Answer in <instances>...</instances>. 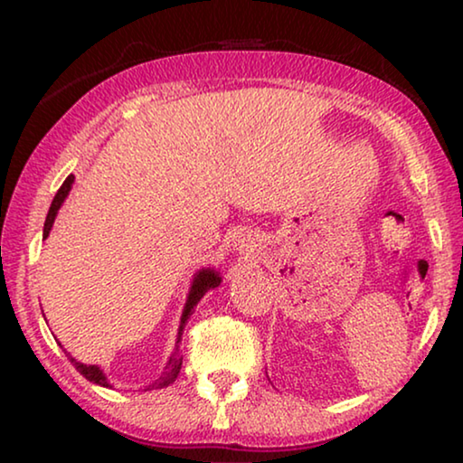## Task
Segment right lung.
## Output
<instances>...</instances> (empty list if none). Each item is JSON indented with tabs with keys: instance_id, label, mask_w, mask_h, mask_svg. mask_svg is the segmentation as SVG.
I'll return each mask as SVG.
<instances>
[{
	"instance_id": "add662e5",
	"label": "right lung",
	"mask_w": 463,
	"mask_h": 463,
	"mask_svg": "<svg viewBox=\"0 0 463 463\" xmlns=\"http://www.w3.org/2000/svg\"><path fill=\"white\" fill-rule=\"evenodd\" d=\"M71 183H73V175H69L67 179H65V183H62V185H61L59 192H56L52 204H50L46 223H43V240L48 238L50 230H52V223H54L56 213H59L62 200L67 198L69 189H71ZM219 282H221V278H219V274H214L213 269H202L200 274L195 276V280H194V284H192V290H189L185 309H183V316H181V326H179V339H176V347H175L173 356H170V360H168L166 369H164V373H162V377L157 379V382H156L154 385H151V388H156V390H157V388H166V385H170V383L175 382L176 377H179V371H181V364H183V358H181V354H179V341H181L183 328H185V322L189 320V316H192V309H194L195 306H198V301L208 293V290L217 288ZM69 360H71L75 369H78V371L81 373V375H84V377L88 379V382L103 385V388H109V383H107L103 371H100L99 366H94V364H90V366L81 364V363H78V360L71 358V356H69ZM147 390H149V388H147Z\"/></svg>"
}]
</instances>
